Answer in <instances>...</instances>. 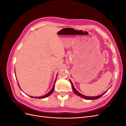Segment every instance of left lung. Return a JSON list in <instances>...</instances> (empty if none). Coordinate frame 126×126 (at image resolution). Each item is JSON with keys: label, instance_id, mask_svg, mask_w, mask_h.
Masks as SVG:
<instances>
[{"label": "left lung", "instance_id": "1", "mask_svg": "<svg viewBox=\"0 0 126 126\" xmlns=\"http://www.w3.org/2000/svg\"><path fill=\"white\" fill-rule=\"evenodd\" d=\"M70 83H71L72 89V90H73L74 93H75L76 94H77V96H79V97H81V98H83V99H87V100H96V99H98L100 98L101 96H102L103 95H104L105 93H106L107 91V90H107L106 91H105V92L104 93H103L102 94L99 95V96H94V97L86 96H85V95H83V94H80V93H79L78 91L75 89V88L74 86L73 83H72V82H71V81L70 80Z\"/></svg>", "mask_w": 126, "mask_h": 126}]
</instances>
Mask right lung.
Segmentation results:
<instances>
[{
	"instance_id": "1",
	"label": "right lung",
	"mask_w": 126,
	"mask_h": 126,
	"mask_svg": "<svg viewBox=\"0 0 126 126\" xmlns=\"http://www.w3.org/2000/svg\"><path fill=\"white\" fill-rule=\"evenodd\" d=\"M57 75H58V74H57ZM56 81V79L55 80L54 85V86H53V87H52V88L51 89V90L50 91H49V92L48 93H47V94H46L45 95H44V96H41V97H32V96H30V97H32V98H36V99H43V98H46V97L49 96L50 94H52L53 91H54V89H55V85ZM18 86H19V87L20 88V87H19V85H18Z\"/></svg>"
}]
</instances>
